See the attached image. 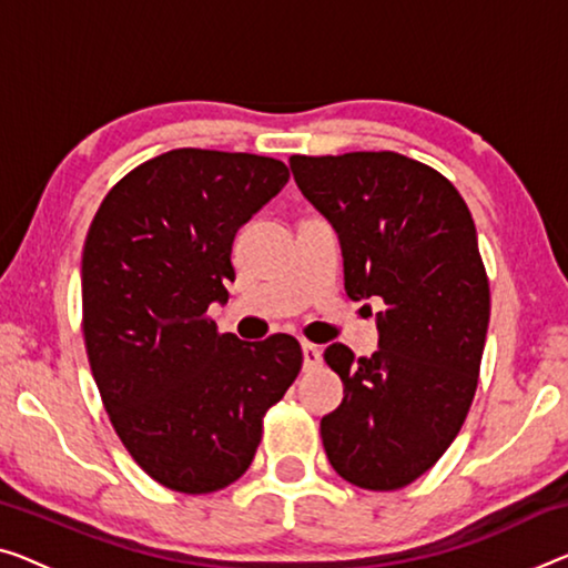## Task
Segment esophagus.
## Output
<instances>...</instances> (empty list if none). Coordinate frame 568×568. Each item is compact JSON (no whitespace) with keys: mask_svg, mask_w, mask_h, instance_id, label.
Returning <instances> with one entry per match:
<instances>
[{"mask_svg":"<svg viewBox=\"0 0 568 568\" xmlns=\"http://www.w3.org/2000/svg\"><path fill=\"white\" fill-rule=\"evenodd\" d=\"M321 362H324V357H321V349L316 344H303V367L306 369H316L321 367Z\"/></svg>","mask_w":568,"mask_h":568,"instance_id":"1","label":"esophagus"}]
</instances>
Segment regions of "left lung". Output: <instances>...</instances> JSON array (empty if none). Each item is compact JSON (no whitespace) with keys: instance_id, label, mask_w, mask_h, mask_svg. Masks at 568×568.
Masks as SVG:
<instances>
[{"instance_id":"1","label":"left lung","mask_w":568,"mask_h":568,"mask_svg":"<svg viewBox=\"0 0 568 568\" xmlns=\"http://www.w3.org/2000/svg\"><path fill=\"white\" fill-rule=\"evenodd\" d=\"M291 171L338 234L346 295L385 303L369 359L326 346L344 400L321 438L338 477L390 493L442 459L477 390L489 281L474 219L452 181L390 150L293 155Z\"/></svg>"}]
</instances>
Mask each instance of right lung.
I'll return each mask as SVG.
<instances>
[{
    "instance_id": "1",
    "label": "right lung",
    "mask_w": 568,
    "mask_h": 568,
    "mask_svg": "<svg viewBox=\"0 0 568 568\" xmlns=\"http://www.w3.org/2000/svg\"><path fill=\"white\" fill-rule=\"evenodd\" d=\"M285 163L181 148L101 201L81 260L83 342L109 420L152 479L216 493L255 459L262 418L303 365L287 334L242 342L206 316L234 281L232 242L287 183Z\"/></svg>"
}]
</instances>
